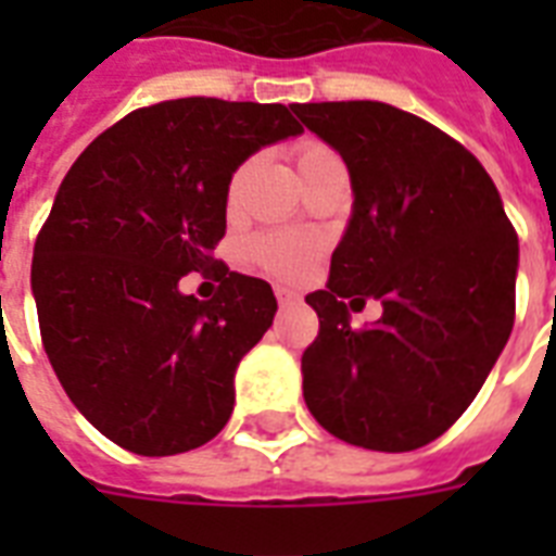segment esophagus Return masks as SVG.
Wrapping results in <instances>:
<instances>
[{
    "mask_svg": "<svg viewBox=\"0 0 556 556\" xmlns=\"http://www.w3.org/2000/svg\"><path fill=\"white\" fill-rule=\"evenodd\" d=\"M277 300H279V305H294V303H300V294L286 286H277Z\"/></svg>",
    "mask_w": 556,
    "mask_h": 556,
    "instance_id": "esophagus-1",
    "label": "esophagus"
}]
</instances>
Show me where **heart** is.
<instances>
[{"mask_svg": "<svg viewBox=\"0 0 556 556\" xmlns=\"http://www.w3.org/2000/svg\"><path fill=\"white\" fill-rule=\"evenodd\" d=\"M331 155L323 143H303L300 152H296V167L300 173L308 169L312 164H317L320 159ZM244 169H236V176L230 178V201H236L239 195V187H242ZM253 260L260 262L262 268L270 270V274H277V277H296L300 270H305V265L314 260V253H317V239L308 233H294V230H279V233H265L260 236L256 242L251 244Z\"/></svg>", "mask_w": 556, "mask_h": 556, "instance_id": "obj_1", "label": "heart"}]
</instances>
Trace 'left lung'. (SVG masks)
<instances>
[{
	"label": "left lung",
	"mask_w": 556,
	"mask_h": 556,
	"mask_svg": "<svg viewBox=\"0 0 556 556\" xmlns=\"http://www.w3.org/2000/svg\"><path fill=\"white\" fill-rule=\"evenodd\" d=\"M291 109L343 159L355 195L329 286L305 296L320 317L303 355L305 404L355 447H424L508 343L519 239L473 152L421 117L378 100ZM366 299L384 314L355 332L348 305Z\"/></svg>",
	"instance_id": "8db88e82"
}]
</instances>
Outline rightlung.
<instances>
[{
	"label": "right lung",
	"mask_w": 556,
	"mask_h": 556,
	"mask_svg": "<svg viewBox=\"0 0 556 556\" xmlns=\"http://www.w3.org/2000/svg\"><path fill=\"white\" fill-rule=\"evenodd\" d=\"M300 132L282 103L167 100L117 121L65 173L30 291L65 395L124 450L187 453L233 413L236 369L277 296L217 265L223 294L201 304L180 277L216 264L236 169Z\"/></svg>",
	"instance_id": "add662e5"
}]
</instances>
